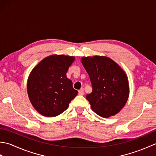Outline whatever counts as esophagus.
Listing matches in <instances>:
<instances>
[{"instance_id":"esophagus-1","label":"esophagus","mask_w":156,"mask_h":156,"mask_svg":"<svg viewBox=\"0 0 156 156\" xmlns=\"http://www.w3.org/2000/svg\"><path fill=\"white\" fill-rule=\"evenodd\" d=\"M78 94H80V95H84V88H81L80 90H78Z\"/></svg>"}]
</instances>
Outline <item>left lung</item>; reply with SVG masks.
I'll return each mask as SVG.
<instances>
[{"label": "left lung", "mask_w": 156, "mask_h": 156, "mask_svg": "<svg viewBox=\"0 0 156 156\" xmlns=\"http://www.w3.org/2000/svg\"><path fill=\"white\" fill-rule=\"evenodd\" d=\"M81 62L92 87L91 93L87 95L92 110L104 118L118 113L129 94L127 76L123 69L106 56L84 57Z\"/></svg>", "instance_id": "1"}]
</instances>
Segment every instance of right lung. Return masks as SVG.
<instances>
[{
	"label": "right lung",
	"mask_w": 156,
	"mask_h": 156,
	"mask_svg": "<svg viewBox=\"0 0 156 156\" xmlns=\"http://www.w3.org/2000/svg\"><path fill=\"white\" fill-rule=\"evenodd\" d=\"M74 57L52 55L33 69L27 80V93L32 105L41 115L53 117L68 108L78 94L66 76Z\"/></svg>",
	"instance_id": "obj_1"
}]
</instances>
